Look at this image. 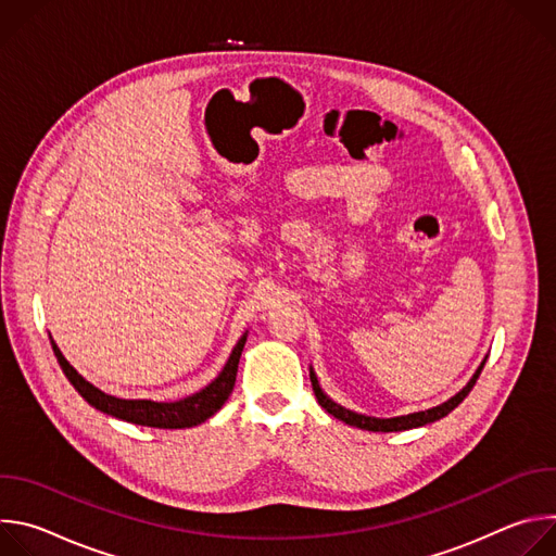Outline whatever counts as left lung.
Segmentation results:
<instances>
[{"mask_svg": "<svg viewBox=\"0 0 556 556\" xmlns=\"http://www.w3.org/2000/svg\"><path fill=\"white\" fill-rule=\"evenodd\" d=\"M489 356H484V361L480 363V367L475 369V374L470 376V380L455 393L451 395V399L438 407H431V409H425V412H414V414H407V416H393V418H374V416H365V414H356L352 409H345L343 405H339L337 401H332L330 395L321 389L319 384V378H316L314 374V367L309 365V380H312V389H314V395L316 401H319V405L332 414L337 420L350 425V427H358V429H365V431H382V433H389V431H409V429H418V427H425V425H431L444 416H448L464 399L468 395V391L472 389V384L478 382L482 369H484V363H486Z\"/></svg>", "mask_w": 556, "mask_h": 556, "instance_id": "1", "label": "left lung"}]
</instances>
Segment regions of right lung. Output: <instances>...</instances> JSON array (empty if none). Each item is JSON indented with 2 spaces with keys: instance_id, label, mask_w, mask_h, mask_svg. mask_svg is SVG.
<instances>
[{
  "instance_id": "add662e5",
  "label": "right lung",
  "mask_w": 556,
  "mask_h": 556,
  "mask_svg": "<svg viewBox=\"0 0 556 556\" xmlns=\"http://www.w3.org/2000/svg\"><path fill=\"white\" fill-rule=\"evenodd\" d=\"M247 337L249 332L242 334V339L237 341V345L232 348L226 365L222 367V371L200 391L187 395L182 401L176 403H153V401H125V399H116V395H110L105 391H101L99 387H94L90 380H86L81 374H78L61 354V350L56 348V343L50 337L54 356L65 374V378L72 382V387L84 395L86 403L92 405L94 409L131 422V425H140V427H153V429H191L202 425L204 420H208L213 414H217L222 409V405L228 401V395L235 387V378H237V365H240V356L244 352L247 345Z\"/></svg>"
}]
</instances>
